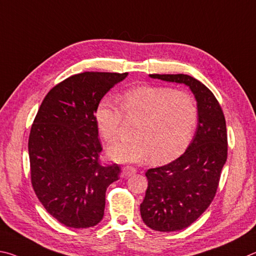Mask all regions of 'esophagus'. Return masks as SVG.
Masks as SVG:
<instances>
[{
	"mask_svg": "<svg viewBox=\"0 0 256 256\" xmlns=\"http://www.w3.org/2000/svg\"><path fill=\"white\" fill-rule=\"evenodd\" d=\"M137 172V168H132V166H124L122 168V174L124 176H130L132 174H135Z\"/></svg>",
	"mask_w": 256,
	"mask_h": 256,
	"instance_id": "34e87169",
	"label": "esophagus"
}]
</instances>
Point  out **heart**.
<instances>
[{"mask_svg":"<svg viewBox=\"0 0 256 256\" xmlns=\"http://www.w3.org/2000/svg\"><path fill=\"white\" fill-rule=\"evenodd\" d=\"M118 103L104 98L96 120L106 142L119 137L127 119L138 118L136 136L112 146L109 154L118 162L140 163L155 158L165 162L180 155L190 144L198 124L199 109L194 98L181 90L163 85H138L124 91Z\"/></svg>","mask_w":256,"mask_h":256,"instance_id":"b5f03b06","label":"heart"}]
</instances>
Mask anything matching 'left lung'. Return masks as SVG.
I'll return each mask as SVG.
<instances>
[{"label":"left lung","mask_w":256,"mask_h":256,"mask_svg":"<svg viewBox=\"0 0 256 256\" xmlns=\"http://www.w3.org/2000/svg\"><path fill=\"white\" fill-rule=\"evenodd\" d=\"M150 78L190 86L198 102L194 138L186 153L164 166L150 168L140 214L158 232H176L194 224L216 196L227 160L225 116L216 96L200 80L184 74H150Z\"/></svg>","instance_id":"obj_1"}]
</instances>
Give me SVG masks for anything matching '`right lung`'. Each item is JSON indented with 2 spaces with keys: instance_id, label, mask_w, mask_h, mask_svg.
<instances>
[{
  "instance_id": "add662e5",
  "label": "right lung",
  "mask_w": 256,
  "mask_h": 256,
  "mask_svg": "<svg viewBox=\"0 0 256 256\" xmlns=\"http://www.w3.org/2000/svg\"><path fill=\"white\" fill-rule=\"evenodd\" d=\"M128 73L84 72L55 85L31 126L30 176L40 202L72 228H88L104 214L106 191L120 178L118 164L101 163L96 111Z\"/></svg>"
}]
</instances>
